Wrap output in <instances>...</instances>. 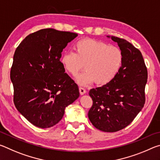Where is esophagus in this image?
<instances>
[{
  "instance_id": "esophagus-1",
  "label": "esophagus",
  "mask_w": 160,
  "mask_h": 160,
  "mask_svg": "<svg viewBox=\"0 0 160 160\" xmlns=\"http://www.w3.org/2000/svg\"><path fill=\"white\" fill-rule=\"evenodd\" d=\"M79 91L81 95H83V94H85L86 93V90L83 88H79Z\"/></svg>"
}]
</instances>
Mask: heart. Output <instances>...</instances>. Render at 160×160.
<instances>
[{
	"label": "heart",
	"mask_w": 160,
	"mask_h": 160,
	"mask_svg": "<svg viewBox=\"0 0 160 160\" xmlns=\"http://www.w3.org/2000/svg\"><path fill=\"white\" fill-rule=\"evenodd\" d=\"M75 53L65 52L61 62L65 70L76 75L84 68L86 71L75 78L80 85L96 82L104 85L114 79L122 68L123 54L118 47L92 39L78 41L75 44Z\"/></svg>",
	"instance_id": "obj_1"
}]
</instances>
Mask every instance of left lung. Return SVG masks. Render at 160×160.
<instances>
[{
  "label": "left lung",
  "instance_id": "1",
  "mask_svg": "<svg viewBox=\"0 0 160 160\" xmlns=\"http://www.w3.org/2000/svg\"><path fill=\"white\" fill-rule=\"evenodd\" d=\"M107 37L123 52V66L112 82L90 90L93 104L88 118L96 128L112 132L128 126L144 107L148 70L141 52L133 45L123 39Z\"/></svg>",
  "mask_w": 160,
  "mask_h": 160
}]
</instances>
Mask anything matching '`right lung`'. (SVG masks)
I'll list each match as a JSON object with an SVG mask.
<instances>
[{
  "instance_id": "add662e5",
  "label": "right lung",
  "mask_w": 160,
  "mask_h": 160,
  "mask_svg": "<svg viewBox=\"0 0 160 160\" xmlns=\"http://www.w3.org/2000/svg\"><path fill=\"white\" fill-rule=\"evenodd\" d=\"M77 36L43 29L29 34L16 48L10 70L13 100L18 112L35 126L56 125L66 107L80 96L77 84L60 61L63 49Z\"/></svg>"
}]
</instances>
